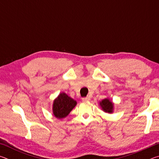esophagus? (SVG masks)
<instances>
[{
	"instance_id": "1",
	"label": "esophagus",
	"mask_w": 159,
	"mask_h": 159,
	"mask_svg": "<svg viewBox=\"0 0 159 159\" xmlns=\"http://www.w3.org/2000/svg\"><path fill=\"white\" fill-rule=\"evenodd\" d=\"M90 99V98H89V97H86V98H82V100H83V102H88V101H89Z\"/></svg>"
}]
</instances>
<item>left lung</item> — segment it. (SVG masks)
<instances>
[{
  "label": "left lung",
  "mask_w": 159,
  "mask_h": 159,
  "mask_svg": "<svg viewBox=\"0 0 159 159\" xmlns=\"http://www.w3.org/2000/svg\"><path fill=\"white\" fill-rule=\"evenodd\" d=\"M99 104L104 112L108 113V114H113L114 110V103L110 100L109 98L103 99L102 101L99 102Z\"/></svg>",
  "instance_id": "obj_1"
}]
</instances>
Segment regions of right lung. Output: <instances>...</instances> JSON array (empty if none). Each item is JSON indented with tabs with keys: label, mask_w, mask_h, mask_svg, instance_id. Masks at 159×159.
<instances>
[{
	"label": "right lung",
	"mask_w": 159,
	"mask_h": 159,
	"mask_svg": "<svg viewBox=\"0 0 159 159\" xmlns=\"http://www.w3.org/2000/svg\"><path fill=\"white\" fill-rule=\"evenodd\" d=\"M77 102L70 98L65 93H61L54 99L52 103V114L57 119L66 117L72 111Z\"/></svg>",
	"instance_id": "right-lung-1"
}]
</instances>
